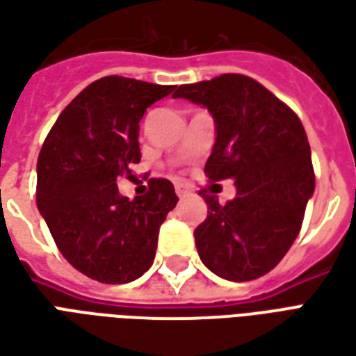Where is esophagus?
Masks as SVG:
<instances>
[{
  "label": "esophagus",
  "mask_w": 356,
  "mask_h": 356,
  "mask_svg": "<svg viewBox=\"0 0 356 356\" xmlns=\"http://www.w3.org/2000/svg\"><path fill=\"white\" fill-rule=\"evenodd\" d=\"M188 193H191V188L186 185H183V183H177V185H175V194H177L179 198H183V196H186Z\"/></svg>",
  "instance_id": "obj_1"
}]
</instances>
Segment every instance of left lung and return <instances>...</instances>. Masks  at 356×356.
Returning a JSON list of instances; mask_svg holds the SVG:
<instances>
[{
  "instance_id": "1",
  "label": "left lung",
  "mask_w": 356,
  "mask_h": 356,
  "mask_svg": "<svg viewBox=\"0 0 356 356\" xmlns=\"http://www.w3.org/2000/svg\"><path fill=\"white\" fill-rule=\"evenodd\" d=\"M173 97L209 110L217 137L204 171L209 181L234 179L236 185L225 206L204 194L208 217L194 231L202 263L232 282L267 275L298 238L314 193L301 120L242 74L179 86Z\"/></svg>"
}]
</instances>
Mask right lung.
Here are the masks:
<instances>
[{
  "instance_id": "1",
  "label": "right lung",
  "mask_w": 356,
  "mask_h": 356,
  "mask_svg": "<svg viewBox=\"0 0 356 356\" xmlns=\"http://www.w3.org/2000/svg\"><path fill=\"white\" fill-rule=\"evenodd\" d=\"M173 86L106 76L83 89L51 127L38 158V209L74 268L104 284L131 282L156 255L158 231L177 204L168 179L125 198L116 179L139 163V122Z\"/></svg>"
}]
</instances>
